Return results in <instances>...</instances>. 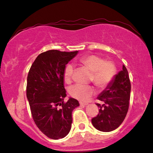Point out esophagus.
Instances as JSON below:
<instances>
[{
	"label": "esophagus",
	"instance_id": "1",
	"mask_svg": "<svg viewBox=\"0 0 153 153\" xmlns=\"http://www.w3.org/2000/svg\"><path fill=\"white\" fill-rule=\"evenodd\" d=\"M79 104L81 106H86L88 105V103L87 102H79Z\"/></svg>",
	"mask_w": 153,
	"mask_h": 153
}]
</instances>
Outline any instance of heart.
<instances>
[{
    "instance_id": "b5f03b06",
    "label": "heart",
    "mask_w": 153,
    "mask_h": 153,
    "mask_svg": "<svg viewBox=\"0 0 153 153\" xmlns=\"http://www.w3.org/2000/svg\"><path fill=\"white\" fill-rule=\"evenodd\" d=\"M80 63L92 71L91 79L100 88H104L112 82L116 74L115 64L112 61H104L102 58L96 55H88L79 60ZM74 74V67L71 64L66 66L64 72V81L70 83ZM94 93L91 86L76 84L70 89L71 97L79 100L86 101Z\"/></svg>"
}]
</instances>
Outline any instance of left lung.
<instances>
[{
    "instance_id": "obj_1",
    "label": "left lung",
    "mask_w": 153,
    "mask_h": 153,
    "mask_svg": "<svg viewBox=\"0 0 153 153\" xmlns=\"http://www.w3.org/2000/svg\"><path fill=\"white\" fill-rule=\"evenodd\" d=\"M131 83L125 66L115 75L112 82L97 97L102 105L97 103L99 113L91 120L98 130L109 132L114 130L124 120L129 108Z\"/></svg>"
}]
</instances>
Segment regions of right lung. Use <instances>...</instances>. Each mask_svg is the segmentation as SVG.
<instances>
[{
    "label": "right lung",
    "instance_id": "obj_1",
    "mask_svg": "<svg viewBox=\"0 0 153 153\" xmlns=\"http://www.w3.org/2000/svg\"><path fill=\"white\" fill-rule=\"evenodd\" d=\"M77 53L46 51L36 58L29 71L26 93L31 115L40 131L51 139H62L69 134L72 111L79 106L71 97L64 102V70Z\"/></svg>",
    "mask_w": 153,
    "mask_h": 153
}]
</instances>
